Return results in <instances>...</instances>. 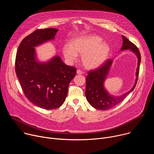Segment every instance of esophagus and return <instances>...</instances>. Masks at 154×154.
Returning a JSON list of instances; mask_svg holds the SVG:
<instances>
[{"instance_id":"esophagus-1","label":"esophagus","mask_w":154,"mask_h":154,"mask_svg":"<svg viewBox=\"0 0 154 154\" xmlns=\"http://www.w3.org/2000/svg\"><path fill=\"white\" fill-rule=\"evenodd\" d=\"M77 73L78 74H82V71L80 70V69H77Z\"/></svg>"}]
</instances>
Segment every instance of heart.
<instances>
[{"label":"heart","instance_id":"1","mask_svg":"<svg viewBox=\"0 0 154 154\" xmlns=\"http://www.w3.org/2000/svg\"><path fill=\"white\" fill-rule=\"evenodd\" d=\"M102 38L97 35H89L75 38L71 41V45L63 48L65 58L74 61L77 54L82 55V60L87 68H95L102 64L108 58L110 48Z\"/></svg>","mask_w":154,"mask_h":154}]
</instances>
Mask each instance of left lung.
I'll return each mask as SVG.
<instances>
[{"label": "left lung", "instance_id": "8db88e82", "mask_svg": "<svg viewBox=\"0 0 154 154\" xmlns=\"http://www.w3.org/2000/svg\"><path fill=\"white\" fill-rule=\"evenodd\" d=\"M123 43L121 51L130 49L138 57V68L137 69V79L134 86L128 92L117 97L109 96L103 88V82L106 75L111 67L113 62L112 59H107L98 68L90 70L86 77V91L85 95L87 100L94 108L106 110L110 109L124 100L125 97L132 91L137 83L140 71V64L141 61V54L138 48L133 42L130 41L124 36H122Z\"/></svg>", "mask_w": 154, "mask_h": 154}]
</instances>
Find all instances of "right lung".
<instances>
[{
  "label": "right lung",
  "mask_w": 154,
  "mask_h": 154,
  "mask_svg": "<svg viewBox=\"0 0 154 154\" xmlns=\"http://www.w3.org/2000/svg\"><path fill=\"white\" fill-rule=\"evenodd\" d=\"M56 29H38L20 43L15 60V71L24 95L35 105L46 109L60 107L68 94L76 68L65 64L56 56L48 63H39L34 47L52 39Z\"/></svg>",
  "instance_id": "obj_1"
}]
</instances>
